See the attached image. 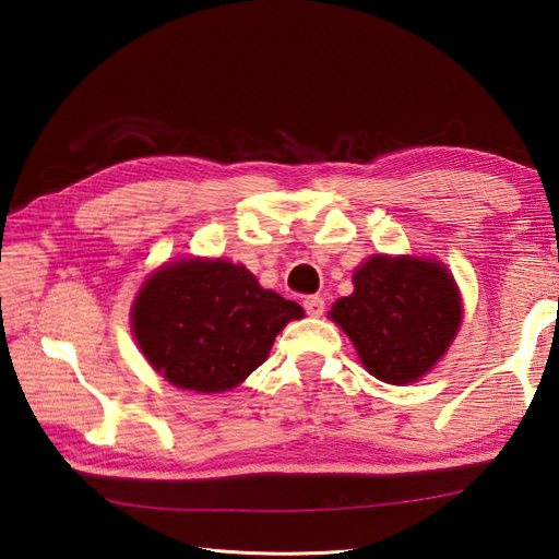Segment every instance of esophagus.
I'll return each mask as SVG.
<instances>
[{"label": "esophagus", "mask_w": 559, "mask_h": 559, "mask_svg": "<svg viewBox=\"0 0 559 559\" xmlns=\"http://www.w3.org/2000/svg\"><path fill=\"white\" fill-rule=\"evenodd\" d=\"M302 308H306V312L310 317H319L321 312H324V298H321V296H306V298H302Z\"/></svg>", "instance_id": "obj_1"}]
</instances>
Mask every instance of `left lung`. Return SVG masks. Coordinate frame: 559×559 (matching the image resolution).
I'll return each instance as SVG.
<instances>
[{
	"label": "left lung",
	"instance_id": "1",
	"mask_svg": "<svg viewBox=\"0 0 559 559\" xmlns=\"http://www.w3.org/2000/svg\"><path fill=\"white\" fill-rule=\"evenodd\" d=\"M331 319L349 335L370 376L408 384L443 357L462 306L441 263L373 257L354 273V294L335 302Z\"/></svg>",
	"mask_w": 559,
	"mask_h": 559
}]
</instances>
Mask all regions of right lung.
I'll return each mask as SVG.
<instances>
[{
  "instance_id": "add662e5",
  "label": "right lung",
  "mask_w": 559,
  "mask_h": 559,
  "mask_svg": "<svg viewBox=\"0 0 559 559\" xmlns=\"http://www.w3.org/2000/svg\"><path fill=\"white\" fill-rule=\"evenodd\" d=\"M302 308L261 289L245 265L179 261L151 275L132 306V331L163 378L226 392L257 370Z\"/></svg>"
}]
</instances>
